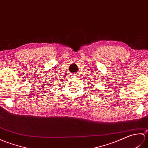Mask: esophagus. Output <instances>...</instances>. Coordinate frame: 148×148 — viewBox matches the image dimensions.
Listing matches in <instances>:
<instances>
[{"mask_svg": "<svg viewBox=\"0 0 148 148\" xmlns=\"http://www.w3.org/2000/svg\"><path fill=\"white\" fill-rule=\"evenodd\" d=\"M71 76L72 77V78H74V79H77V74H75V73H73L71 74Z\"/></svg>", "mask_w": 148, "mask_h": 148, "instance_id": "obj_1", "label": "esophagus"}]
</instances>
